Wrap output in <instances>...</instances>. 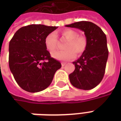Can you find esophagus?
<instances>
[{"instance_id":"esophagus-1","label":"esophagus","mask_w":121,"mask_h":121,"mask_svg":"<svg viewBox=\"0 0 121 121\" xmlns=\"http://www.w3.org/2000/svg\"><path fill=\"white\" fill-rule=\"evenodd\" d=\"M66 65V62H61V66L64 67Z\"/></svg>"}]
</instances>
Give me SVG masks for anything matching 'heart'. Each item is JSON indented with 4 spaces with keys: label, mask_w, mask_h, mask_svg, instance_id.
Masks as SVG:
<instances>
[{
    "label": "heart",
    "mask_w": 121,
    "mask_h": 121,
    "mask_svg": "<svg viewBox=\"0 0 121 121\" xmlns=\"http://www.w3.org/2000/svg\"><path fill=\"white\" fill-rule=\"evenodd\" d=\"M61 35L67 41L64 48L66 50L56 51L52 54L53 58L60 61L71 60L77 55H81L86 51L88 41L87 37L84 35H78L76 31L71 29H65L61 32ZM57 36L54 33L48 34L45 39V46L50 52L54 51L57 46Z\"/></svg>",
    "instance_id": "heart-1"
}]
</instances>
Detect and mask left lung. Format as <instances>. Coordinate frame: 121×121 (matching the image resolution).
Returning a JSON list of instances; mask_svg holds the SVG:
<instances>
[{"instance_id": "obj_1", "label": "left lung", "mask_w": 121, "mask_h": 121, "mask_svg": "<svg viewBox=\"0 0 121 121\" xmlns=\"http://www.w3.org/2000/svg\"><path fill=\"white\" fill-rule=\"evenodd\" d=\"M65 26L82 30L88 41L86 51L73 62L75 69L69 75L70 82L78 89H93L100 83L105 73L109 53L106 34L99 26L89 21L76 22Z\"/></svg>"}]
</instances>
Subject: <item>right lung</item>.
<instances>
[{
	"label": "right lung",
	"mask_w": 121,
	"mask_h": 121,
	"mask_svg": "<svg viewBox=\"0 0 121 121\" xmlns=\"http://www.w3.org/2000/svg\"><path fill=\"white\" fill-rule=\"evenodd\" d=\"M43 25L21 28L9 43V67L15 81L22 89L39 92L50 86L61 65L51 58L45 46L48 34L57 28Z\"/></svg>",
	"instance_id": "right-lung-1"
}]
</instances>
